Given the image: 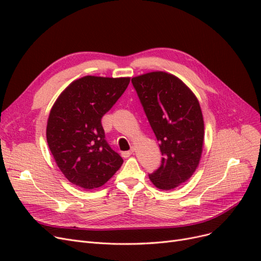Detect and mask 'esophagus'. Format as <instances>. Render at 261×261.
<instances>
[{
  "mask_svg": "<svg viewBox=\"0 0 261 261\" xmlns=\"http://www.w3.org/2000/svg\"><path fill=\"white\" fill-rule=\"evenodd\" d=\"M132 153H134V148H132L129 151H124V152H122V156L123 158H128Z\"/></svg>",
  "mask_w": 261,
  "mask_h": 261,
  "instance_id": "esophagus-1",
  "label": "esophagus"
}]
</instances>
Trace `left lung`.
I'll use <instances>...</instances> for the list:
<instances>
[{
    "label": "left lung",
    "mask_w": 261,
    "mask_h": 261,
    "mask_svg": "<svg viewBox=\"0 0 261 261\" xmlns=\"http://www.w3.org/2000/svg\"><path fill=\"white\" fill-rule=\"evenodd\" d=\"M162 152L152 184L170 191L191 178L202 153L204 124L199 101L178 77L150 72L132 78Z\"/></svg>",
    "instance_id": "obj_1"
}]
</instances>
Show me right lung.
I'll list each match as a JSON object with an SVG mask.
<instances>
[{
    "instance_id": "1",
    "label": "right lung",
    "mask_w": 261,
    "mask_h": 261,
    "mask_svg": "<svg viewBox=\"0 0 261 261\" xmlns=\"http://www.w3.org/2000/svg\"><path fill=\"white\" fill-rule=\"evenodd\" d=\"M130 82L129 77L84 76L61 92L51 109L46 141L59 169L84 189L105 185L123 159L107 143L101 118Z\"/></svg>"
}]
</instances>
